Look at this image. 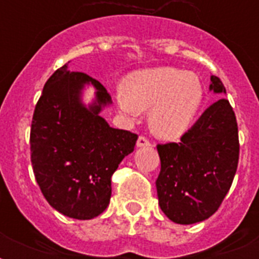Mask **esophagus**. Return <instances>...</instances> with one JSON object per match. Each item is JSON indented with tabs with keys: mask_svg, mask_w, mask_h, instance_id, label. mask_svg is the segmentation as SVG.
<instances>
[{
	"mask_svg": "<svg viewBox=\"0 0 259 259\" xmlns=\"http://www.w3.org/2000/svg\"><path fill=\"white\" fill-rule=\"evenodd\" d=\"M152 145V144H150V141L149 140H148V138H145V137H138V140H137V146L138 148H146V146H150Z\"/></svg>",
	"mask_w": 259,
	"mask_h": 259,
	"instance_id": "obj_1",
	"label": "esophagus"
}]
</instances>
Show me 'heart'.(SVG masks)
Segmentation results:
<instances>
[{"label": "heart", "mask_w": 259, "mask_h": 259, "mask_svg": "<svg viewBox=\"0 0 259 259\" xmlns=\"http://www.w3.org/2000/svg\"><path fill=\"white\" fill-rule=\"evenodd\" d=\"M125 91L115 94L122 113L137 117L149 110V126L162 138L183 136L195 121L204 99V89L193 72L175 67H157L130 74Z\"/></svg>", "instance_id": "heart-1"}]
</instances>
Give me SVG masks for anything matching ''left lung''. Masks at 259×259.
<instances>
[{"mask_svg": "<svg viewBox=\"0 0 259 259\" xmlns=\"http://www.w3.org/2000/svg\"><path fill=\"white\" fill-rule=\"evenodd\" d=\"M209 91L226 94L211 75ZM161 170L158 204L170 221L193 225L217 212L237 172L239 140L235 113L226 98L209 106L180 142L157 145Z\"/></svg>", "mask_w": 259, "mask_h": 259, "instance_id": "1", "label": "left lung"}]
</instances>
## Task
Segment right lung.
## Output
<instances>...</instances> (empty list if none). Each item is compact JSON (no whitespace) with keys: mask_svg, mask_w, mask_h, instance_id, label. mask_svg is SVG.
Instances as JSON below:
<instances>
[{"mask_svg":"<svg viewBox=\"0 0 259 259\" xmlns=\"http://www.w3.org/2000/svg\"><path fill=\"white\" fill-rule=\"evenodd\" d=\"M86 85L96 89L89 105ZM113 103L107 90L68 63L44 84L30 127V160L42 195L63 215L87 221L101 215L111 197V176L134 150L138 136L114 129L101 117Z\"/></svg>","mask_w":259,"mask_h":259,"instance_id":"obj_1","label":"right lung"}]
</instances>
